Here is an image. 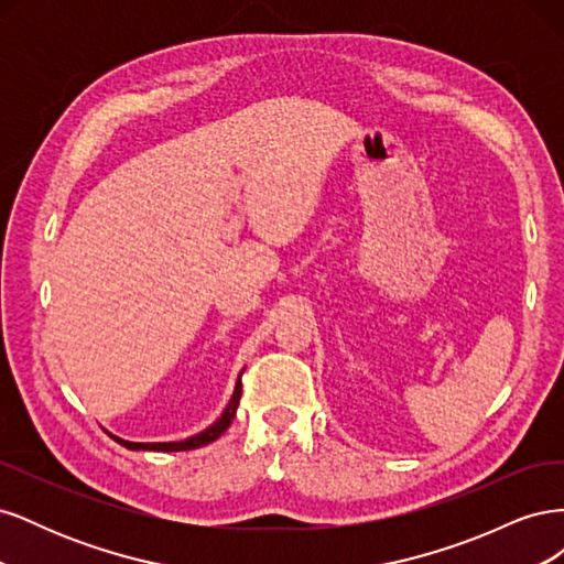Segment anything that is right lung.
I'll return each mask as SVG.
<instances>
[{
    "instance_id": "right-lung-1",
    "label": "right lung",
    "mask_w": 564,
    "mask_h": 564,
    "mask_svg": "<svg viewBox=\"0 0 564 564\" xmlns=\"http://www.w3.org/2000/svg\"><path fill=\"white\" fill-rule=\"evenodd\" d=\"M240 398H242V371H240V377H237L235 390H232V395H230V400H228V404L224 409V414H220L209 425V429H204L202 433H195V435L185 437V440H178V442H129V440H122V437H117L112 433L110 435L119 442V445L127 447V449H133V452H139V449H148V452H185V449H197V447L209 445V442L218 440L220 435L228 431V425L235 419L237 404H240Z\"/></svg>"
}]
</instances>
